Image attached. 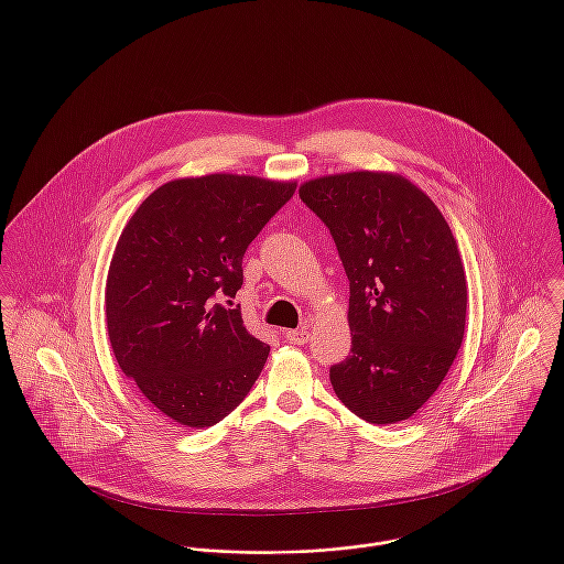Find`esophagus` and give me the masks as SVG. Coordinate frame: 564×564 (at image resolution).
Segmentation results:
<instances>
[{
  "label": "esophagus",
  "instance_id": "obj_1",
  "mask_svg": "<svg viewBox=\"0 0 564 564\" xmlns=\"http://www.w3.org/2000/svg\"><path fill=\"white\" fill-rule=\"evenodd\" d=\"M284 336L293 345H304V343H308V325H302L297 329H286Z\"/></svg>",
  "mask_w": 564,
  "mask_h": 564
}]
</instances>
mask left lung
Wrapping results in <instances>:
<instances>
[{
    "label": "left lung",
    "mask_w": 564,
    "mask_h": 564,
    "mask_svg": "<svg viewBox=\"0 0 564 564\" xmlns=\"http://www.w3.org/2000/svg\"><path fill=\"white\" fill-rule=\"evenodd\" d=\"M302 202L336 242L349 280V356L329 367L338 400L369 423L412 416L447 376L465 336L467 280L434 202L395 173L311 180Z\"/></svg>",
    "instance_id": "8db88e82"
}]
</instances>
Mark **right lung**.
I'll return each instance as SVG.
<instances>
[{
    "label": "right lung",
    "instance_id": "1",
    "mask_svg": "<svg viewBox=\"0 0 564 564\" xmlns=\"http://www.w3.org/2000/svg\"><path fill=\"white\" fill-rule=\"evenodd\" d=\"M295 182L213 173L162 184L123 228L106 280V325L121 371L186 427L226 419L258 380L269 345L247 332L242 256Z\"/></svg>",
    "mask_w": 564,
    "mask_h": 564
}]
</instances>
